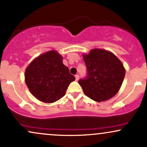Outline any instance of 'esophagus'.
Masks as SVG:
<instances>
[{
	"label": "esophagus",
	"instance_id": "obj_1",
	"mask_svg": "<svg viewBox=\"0 0 147 147\" xmlns=\"http://www.w3.org/2000/svg\"><path fill=\"white\" fill-rule=\"evenodd\" d=\"M79 79V75H75V79H76V81H78Z\"/></svg>",
	"mask_w": 147,
	"mask_h": 147
}]
</instances>
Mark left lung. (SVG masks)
<instances>
[{"mask_svg": "<svg viewBox=\"0 0 147 147\" xmlns=\"http://www.w3.org/2000/svg\"><path fill=\"white\" fill-rule=\"evenodd\" d=\"M84 61L86 76L78 82L84 94L98 102L115 95L125 76V70L117 57L106 50L93 49L84 55Z\"/></svg>", "mask_w": 147, "mask_h": 147, "instance_id": "1", "label": "left lung"}]
</instances>
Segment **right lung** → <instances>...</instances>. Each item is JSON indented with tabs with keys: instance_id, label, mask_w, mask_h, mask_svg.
<instances>
[{
	"instance_id": "right-lung-1",
	"label": "right lung",
	"mask_w": 147,
	"mask_h": 147,
	"mask_svg": "<svg viewBox=\"0 0 147 147\" xmlns=\"http://www.w3.org/2000/svg\"><path fill=\"white\" fill-rule=\"evenodd\" d=\"M62 57L55 50L40 55L26 68L25 83L31 93L43 102L52 103L63 97L75 81Z\"/></svg>"
}]
</instances>
